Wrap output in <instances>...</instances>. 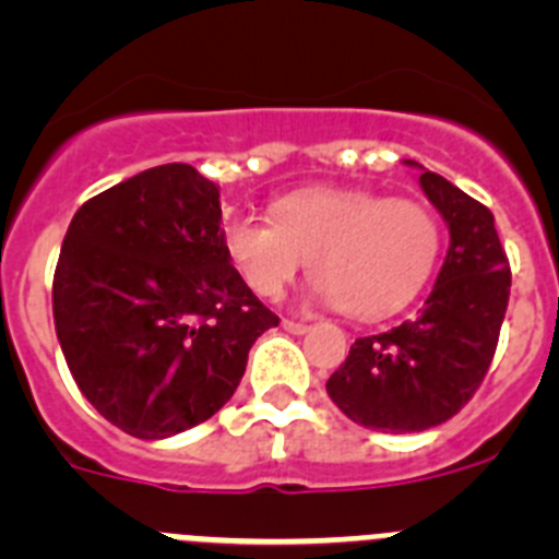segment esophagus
Wrapping results in <instances>:
<instances>
[{"mask_svg": "<svg viewBox=\"0 0 559 559\" xmlns=\"http://www.w3.org/2000/svg\"><path fill=\"white\" fill-rule=\"evenodd\" d=\"M283 330H288V333H294V335H305V333H308V330H310V324L294 322V319H285Z\"/></svg>", "mask_w": 559, "mask_h": 559, "instance_id": "obj_1", "label": "esophagus"}]
</instances>
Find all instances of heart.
I'll use <instances>...</instances> for the list:
<instances>
[{
    "instance_id": "1",
    "label": "heart",
    "mask_w": 559,
    "mask_h": 559,
    "mask_svg": "<svg viewBox=\"0 0 559 559\" xmlns=\"http://www.w3.org/2000/svg\"><path fill=\"white\" fill-rule=\"evenodd\" d=\"M224 249L263 299H280L310 257L316 299L353 319H378L426 285L439 254V226L417 201L316 187L274 201L269 224L229 221Z\"/></svg>"
}]
</instances>
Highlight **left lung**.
I'll use <instances>...</instances> for the list:
<instances>
[{"mask_svg":"<svg viewBox=\"0 0 559 559\" xmlns=\"http://www.w3.org/2000/svg\"><path fill=\"white\" fill-rule=\"evenodd\" d=\"M419 167V187L451 231L426 305L389 333L349 347L328 394L353 423L383 433L428 431L481 386L510 302V263L496 218L451 181Z\"/></svg>","mask_w":559,"mask_h":559,"instance_id":"obj_1","label":"left lung"}]
</instances>
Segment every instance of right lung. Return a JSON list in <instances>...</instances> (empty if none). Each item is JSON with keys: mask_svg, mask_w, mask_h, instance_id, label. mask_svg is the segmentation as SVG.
I'll return each instance as SVG.
<instances>
[{"mask_svg": "<svg viewBox=\"0 0 559 559\" xmlns=\"http://www.w3.org/2000/svg\"><path fill=\"white\" fill-rule=\"evenodd\" d=\"M52 316L83 397L140 439L221 412L251 344L280 324L226 254L218 185L181 162L136 173L75 212Z\"/></svg>", "mask_w": 559, "mask_h": 559, "instance_id": "obj_1", "label": "right lung"}]
</instances>
